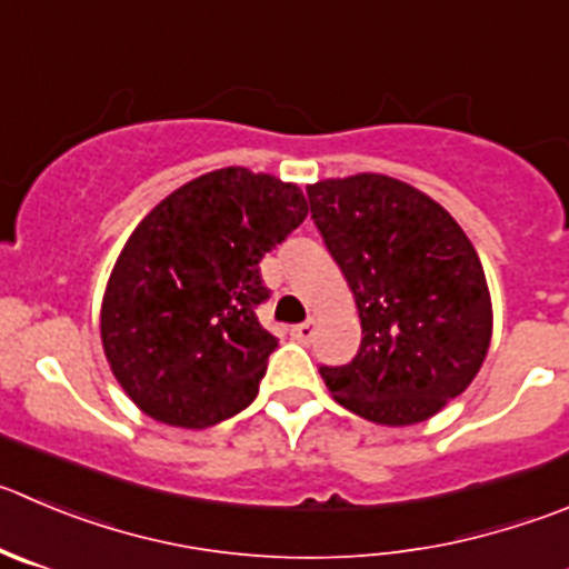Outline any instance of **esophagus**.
Segmentation results:
<instances>
[{"label":"esophagus","instance_id":"34e87169","mask_svg":"<svg viewBox=\"0 0 569 569\" xmlns=\"http://www.w3.org/2000/svg\"><path fill=\"white\" fill-rule=\"evenodd\" d=\"M290 335H293V338L299 340V343H310L312 335H316V321H305V323H299V327L290 329Z\"/></svg>","mask_w":569,"mask_h":569}]
</instances>
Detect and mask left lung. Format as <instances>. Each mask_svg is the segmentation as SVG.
Here are the masks:
<instances>
[{"mask_svg": "<svg viewBox=\"0 0 569 569\" xmlns=\"http://www.w3.org/2000/svg\"><path fill=\"white\" fill-rule=\"evenodd\" d=\"M310 212L360 316V351L321 377L338 405L375 425L427 421L478 377L491 296L478 251L421 189L357 172L307 187Z\"/></svg>", "mask_w": 569, "mask_h": 569, "instance_id": "8db88e82", "label": "left lung"}]
</instances>
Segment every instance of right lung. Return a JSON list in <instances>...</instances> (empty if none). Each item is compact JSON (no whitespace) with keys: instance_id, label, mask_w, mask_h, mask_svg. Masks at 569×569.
Returning <instances> with one entry per match:
<instances>
[{"instance_id":"1","label":"right lung","mask_w":569,"mask_h":569,"mask_svg":"<svg viewBox=\"0 0 569 569\" xmlns=\"http://www.w3.org/2000/svg\"><path fill=\"white\" fill-rule=\"evenodd\" d=\"M307 218L299 183L246 167L192 178L128 237L100 307L106 360L142 413L203 430L253 402L279 340L259 259Z\"/></svg>"}]
</instances>
